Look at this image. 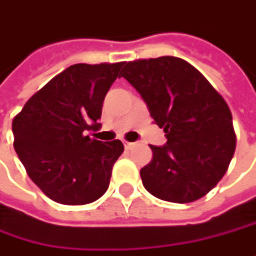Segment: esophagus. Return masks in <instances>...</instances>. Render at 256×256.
<instances>
[{
  "mask_svg": "<svg viewBox=\"0 0 256 256\" xmlns=\"http://www.w3.org/2000/svg\"><path fill=\"white\" fill-rule=\"evenodd\" d=\"M123 143H124V148H126V149H130L132 146H134V143L128 142V140H123Z\"/></svg>",
  "mask_w": 256,
  "mask_h": 256,
  "instance_id": "esophagus-1",
  "label": "esophagus"
}]
</instances>
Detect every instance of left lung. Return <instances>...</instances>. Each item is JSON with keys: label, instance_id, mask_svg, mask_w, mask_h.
Segmentation results:
<instances>
[{"label": "left lung", "instance_id": "obj_1", "mask_svg": "<svg viewBox=\"0 0 256 256\" xmlns=\"http://www.w3.org/2000/svg\"><path fill=\"white\" fill-rule=\"evenodd\" d=\"M142 96L166 144L140 170L143 187L170 203L204 197L226 174L236 148L232 113L204 75L175 56L124 62L120 74Z\"/></svg>", "mask_w": 256, "mask_h": 256}]
</instances>
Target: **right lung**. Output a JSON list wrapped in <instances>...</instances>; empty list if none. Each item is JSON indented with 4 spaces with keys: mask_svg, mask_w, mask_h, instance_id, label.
Returning <instances> with one entry per match:
<instances>
[{
    "mask_svg": "<svg viewBox=\"0 0 256 256\" xmlns=\"http://www.w3.org/2000/svg\"><path fill=\"white\" fill-rule=\"evenodd\" d=\"M123 62L76 64L52 78L12 118L14 149L27 175L50 200L81 206L98 200L124 146L86 134L98 128L102 101Z\"/></svg>",
    "mask_w": 256,
    "mask_h": 256,
    "instance_id": "add662e5",
    "label": "right lung"
}]
</instances>
